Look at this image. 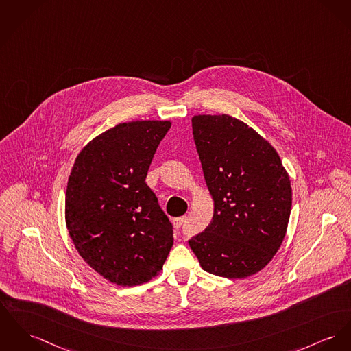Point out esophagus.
I'll return each mask as SVG.
<instances>
[{"label": "esophagus", "instance_id": "esophagus-1", "mask_svg": "<svg viewBox=\"0 0 351 351\" xmlns=\"http://www.w3.org/2000/svg\"><path fill=\"white\" fill-rule=\"evenodd\" d=\"M185 221H186V217H180V218H174L173 219V226L178 230V229H181L182 228V225L185 223Z\"/></svg>", "mask_w": 351, "mask_h": 351}]
</instances>
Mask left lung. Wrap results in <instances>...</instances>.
I'll return each instance as SVG.
<instances>
[{
	"instance_id": "left-lung-1",
	"label": "left lung",
	"mask_w": 351,
	"mask_h": 351,
	"mask_svg": "<svg viewBox=\"0 0 351 351\" xmlns=\"http://www.w3.org/2000/svg\"><path fill=\"white\" fill-rule=\"evenodd\" d=\"M214 214L189 241L201 267L237 280L262 270L285 238L291 186L277 150L245 122L228 114L191 118Z\"/></svg>"
}]
</instances>
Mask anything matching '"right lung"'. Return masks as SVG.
Listing matches in <instances>:
<instances>
[{
  "label": "right lung",
  "mask_w": 351,
  "mask_h": 351,
  "mask_svg": "<svg viewBox=\"0 0 351 351\" xmlns=\"http://www.w3.org/2000/svg\"><path fill=\"white\" fill-rule=\"evenodd\" d=\"M170 126L118 123L90 141L71 169L65 197L71 241L93 270L118 286L156 277L173 246V226L145 182Z\"/></svg>",
  "instance_id": "obj_1"
}]
</instances>
